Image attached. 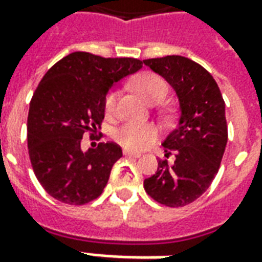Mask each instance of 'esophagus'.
Returning a JSON list of instances; mask_svg holds the SVG:
<instances>
[{"instance_id": "esophagus-1", "label": "esophagus", "mask_w": 262, "mask_h": 262, "mask_svg": "<svg viewBox=\"0 0 262 262\" xmlns=\"http://www.w3.org/2000/svg\"><path fill=\"white\" fill-rule=\"evenodd\" d=\"M123 156L126 157H140V153H135V151H129V150H123Z\"/></svg>"}]
</instances>
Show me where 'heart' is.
<instances>
[{"label":"heart","instance_id":"obj_1","mask_svg":"<svg viewBox=\"0 0 262 262\" xmlns=\"http://www.w3.org/2000/svg\"><path fill=\"white\" fill-rule=\"evenodd\" d=\"M133 88L142 95L147 102H160L163 101L168 92V85L159 74L151 71H144L139 74L133 80ZM118 103V92L109 91L103 101L105 114L111 116L116 111ZM159 130L151 123H143V122H129L114 133L115 142L119 143L126 150L139 151L143 150L157 139Z\"/></svg>","mask_w":262,"mask_h":262}]
</instances>
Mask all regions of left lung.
I'll list each match as a JSON object with an SVG mask.
<instances>
[{
	"label": "left lung",
	"mask_w": 262,
	"mask_h": 262,
	"mask_svg": "<svg viewBox=\"0 0 262 262\" xmlns=\"http://www.w3.org/2000/svg\"><path fill=\"white\" fill-rule=\"evenodd\" d=\"M170 82L180 99V122L163 143L165 156L144 189L156 202L180 208L192 203L213 181L225 154L227 122L225 101L208 70L182 56L143 60Z\"/></svg>",
	"instance_id": "left-lung-1"
}]
</instances>
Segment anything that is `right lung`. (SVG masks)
I'll return each instance as SVG.
<instances>
[{
	"mask_svg": "<svg viewBox=\"0 0 262 262\" xmlns=\"http://www.w3.org/2000/svg\"><path fill=\"white\" fill-rule=\"evenodd\" d=\"M142 67L132 57L74 52L43 75L29 106L28 148L33 172L50 196L85 205L102 193L122 148L102 142L84 153L81 139L94 136L102 123L109 88Z\"/></svg>",
	"mask_w": 262,
	"mask_h": 262,
	"instance_id": "add662e5",
	"label": "right lung"
}]
</instances>
